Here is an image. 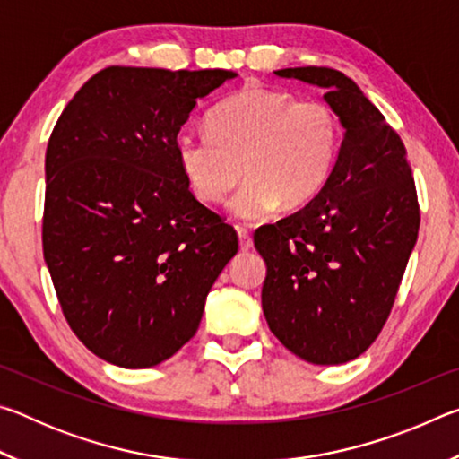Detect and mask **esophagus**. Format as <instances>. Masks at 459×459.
Returning a JSON list of instances; mask_svg holds the SVG:
<instances>
[{"label": "esophagus", "mask_w": 459, "mask_h": 459, "mask_svg": "<svg viewBox=\"0 0 459 459\" xmlns=\"http://www.w3.org/2000/svg\"><path fill=\"white\" fill-rule=\"evenodd\" d=\"M238 232V245H240V251H248V248L253 247V237L251 232H248L245 227H237Z\"/></svg>", "instance_id": "1"}]
</instances>
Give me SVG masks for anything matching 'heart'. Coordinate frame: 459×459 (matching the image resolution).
Returning a JSON list of instances; mask_svg holds the SVG:
<instances>
[{"label":"heart","mask_w":459,"mask_h":459,"mask_svg":"<svg viewBox=\"0 0 459 459\" xmlns=\"http://www.w3.org/2000/svg\"><path fill=\"white\" fill-rule=\"evenodd\" d=\"M208 131H184L176 153L186 182L202 202L216 204L248 174L230 200L243 221H263L275 208L317 196L342 147L338 113L320 99L251 84L212 108Z\"/></svg>","instance_id":"obj_1"}]
</instances>
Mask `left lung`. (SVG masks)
<instances>
[{"instance_id": "1", "label": "left lung", "mask_w": 459, "mask_h": 459, "mask_svg": "<svg viewBox=\"0 0 459 459\" xmlns=\"http://www.w3.org/2000/svg\"><path fill=\"white\" fill-rule=\"evenodd\" d=\"M275 74L324 87L346 135L317 196L255 232L267 263L263 314L295 356L342 364L367 352L391 314L421 222L415 180L403 139L344 73Z\"/></svg>"}]
</instances>
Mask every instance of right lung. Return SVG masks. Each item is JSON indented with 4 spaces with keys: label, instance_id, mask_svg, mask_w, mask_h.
<instances>
[{
    "label": "right lung",
    "instance_id": "add662e5",
    "mask_svg": "<svg viewBox=\"0 0 459 459\" xmlns=\"http://www.w3.org/2000/svg\"><path fill=\"white\" fill-rule=\"evenodd\" d=\"M230 71L107 66L46 147L44 261L68 325L123 368L164 362L196 333L237 230L194 196L176 137Z\"/></svg>",
    "mask_w": 459,
    "mask_h": 459
}]
</instances>
